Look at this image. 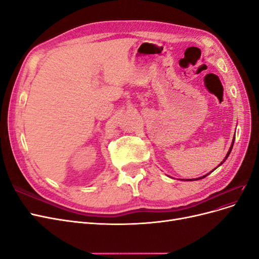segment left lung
I'll return each instance as SVG.
<instances>
[{
  "mask_svg": "<svg viewBox=\"0 0 259 259\" xmlns=\"http://www.w3.org/2000/svg\"><path fill=\"white\" fill-rule=\"evenodd\" d=\"M233 144H234V137H233V139H232V144H231V146H230V148H229V151L228 152H227V154H226V156H225V159L223 160V162L221 163V164H219V165L218 166H221L222 165V164L227 160V158H228V156H229V154H230V152H231V150H232V147H233ZM217 166V167H218ZM216 167V168H217ZM216 168H214V169H216ZM213 169V170H214ZM213 170H211V171H213ZM211 171H209V173L208 174H206V175H204V176H201V177H199V178H193V179H185V182H193V180H199V179H202V178H205L207 175H209L210 173H211ZM182 180H184V179H182Z\"/></svg>",
  "mask_w": 259,
  "mask_h": 259,
  "instance_id": "1",
  "label": "left lung"
}]
</instances>
